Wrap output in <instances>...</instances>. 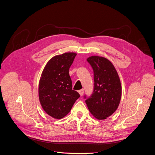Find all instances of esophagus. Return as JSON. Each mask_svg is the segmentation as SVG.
<instances>
[{
	"label": "esophagus",
	"mask_w": 155,
	"mask_h": 155,
	"mask_svg": "<svg viewBox=\"0 0 155 155\" xmlns=\"http://www.w3.org/2000/svg\"><path fill=\"white\" fill-rule=\"evenodd\" d=\"M78 93H79L80 95L81 96H82L83 95V93H84V90H80L78 91Z\"/></svg>",
	"instance_id": "1"
}]
</instances>
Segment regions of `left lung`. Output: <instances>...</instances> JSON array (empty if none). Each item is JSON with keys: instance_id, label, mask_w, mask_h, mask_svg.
Returning a JSON list of instances; mask_svg holds the SVG:
<instances>
[{"instance_id": "8db88e82", "label": "left lung", "mask_w": 155, "mask_h": 155, "mask_svg": "<svg viewBox=\"0 0 155 155\" xmlns=\"http://www.w3.org/2000/svg\"><path fill=\"white\" fill-rule=\"evenodd\" d=\"M94 72V90L85 102L91 114L98 120H105L117 109L121 97V85L112 64L104 57L93 56L87 59Z\"/></svg>"}]
</instances>
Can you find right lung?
<instances>
[{"mask_svg":"<svg viewBox=\"0 0 155 155\" xmlns=\"http://www.w3.org/2000/svg\"><path fill=\"white\" fill-rule=\"evenodd\" d=\"M77 54L65 53L52 58L44 68L39 81L38 96L45 112L61 119L71 111L80 94L72 90L69 68Z\"/></svg>","mask_w":155,"mask_h":155,"instance_id":"1","label":"right lung"}]
</instances>
